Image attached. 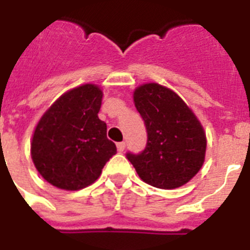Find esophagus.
I'll use <instances>...</instances> for the list:
<instances>
[{
  "instance_id": "esophagus-1",
  "label": "esophagus",
  "mask_w": 250,
  "mask_h": 250,
  "mask_svg": "<svg viewBox=\"0 0 250 250\" xmlns=\"http://www.w3.org/2000/svg\"><path fill=\"white\" fill-rule=\"evenodd\" d=\"M117 149H118V152H125V141H121V143H118L117 144Z\"/></svg>"
}]
</instances>
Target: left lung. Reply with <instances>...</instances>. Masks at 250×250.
Returning a JSON list of instances; mask_svg holds the SVG:
<instances>
[{
	"label": "left lung",
	"mask_w": 250,
	"mask_h": 250,
	"mask_svg": "<svg viewBox=\"0 0 250 250\" xmlns=\"http://www.w3.org/2000/svg\"><path fill=\"white\" fill-rule=\"evenodd\" d=\"M148 140L143 152L125 154L145 183L174 189L197 174L205 160L206 137L192 110L160 84L139 86L133 93Z\"/></svg>",
	"instance_id": "1"
}]
</instances>
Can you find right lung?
Masks as SVG:
<instances>
[{
    "label": "right lung",
    "mask_w": 250,
    "mask_h": 250,
    "mask_svg": "<svg viewBox=\"0 0 250 250\" xmlns=\"http://www.w3.org/2000/svg\"><path fill=\"white\" fill-rule=\"evenodd\" d=\"M102 92L93 84L78 86L57 100L33 133L31 154L42 178L52 186L78 190L101 175L117 146L98 119Z\"/></svg>",
    "instance_id": "add662e5"
}]
</instances>
